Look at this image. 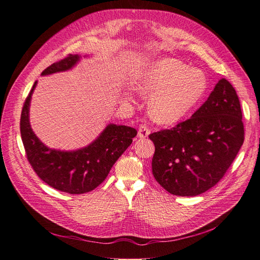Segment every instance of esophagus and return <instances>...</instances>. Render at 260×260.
Returning a JSON list of instances; mask_svg holds the SVG:
<instances>
[{
  "instance_id": "1",
  "label": "esophagus",
  "mask_w": 260,
  "mask_h": 260,
  "mask_svg": "<svg viewBox=\"0 0 260 260\" xmlns=\"http://www.w3.org/2000/svg\"><path fill=\"white\" fill-rule=\"evenodd\" d=\"M149 128L147 127V126L145 125H142L140 129H138V137L140 138H146L148 135H149Z\"/></svg>"
}]
</instances>
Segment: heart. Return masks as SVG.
Listing matches in <instances>:
<instances>
[{"mask_svg": "<svg viewBox=\"0 0 260 260\" xmlns=\"http://www.w3.org/2000/svg\"><path fill=\"white\" fill-rule=\"evenodd\" d=\"M148 102L155 122L174 125L190 115L206 94L208 80L202 70L189 68L176 58H164L149 64L138 83Z\"/></svg>", "mask_w": 260, "mask_h": 260, "instance_id": "b5f03b06", "label": "heart"}]
</instances>
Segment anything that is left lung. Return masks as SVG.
<instances>
[{"instance_id": "8db88e82", "label": "left lung", "mask_w": 260, "mask_h": 260, "mask_svg": "<svg viewBox=\"0 0 260 260\" xmlns=\"http://www.w3.org/2000/svg\"><path fill=\"white\" fill-rule=\"evenodd\" d=\"M239 99L225 78L191 117L149 135L155 145L152 171L176 196H197L224 177L244 143Z\"/></svg>"}]
</instances>
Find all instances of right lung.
Here are the masks:
<instances>
[{
  "instance_id": "add662e5",
  "label": "right lung",
  "mask_w": 260,
  "mask_h": 260,
  "mask_svg": "<svg viewBox=\"0 0 260 260\" xmlns=\"http://www.w3.org/2000/svg\"><path fill=\"white\" fill-rule=\"evenodd\" d=\"M80 59L81 55L70 54L48 66L42 75L69 71ZM36 83L24 102L20 123L28 162L45 184L57 190L77 195L95 189L104 182L115 161L132 144L137 131L129 126L108 124L86 147L71 152L48 148L34 134L29 124V104Z\"/></svg>"
}]
</instances>
